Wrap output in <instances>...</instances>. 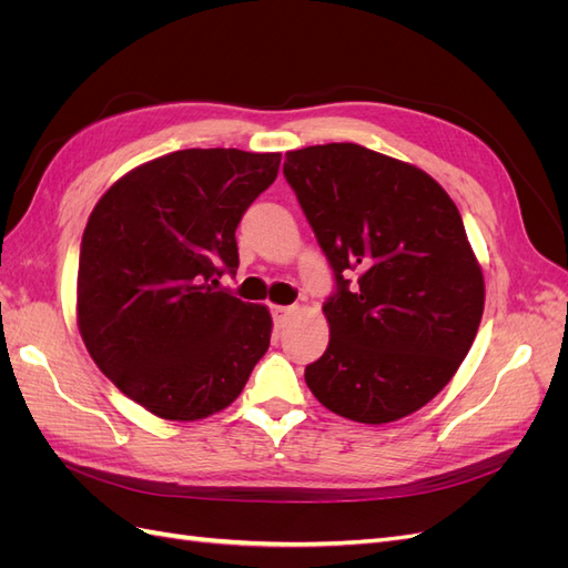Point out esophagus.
<instances>
[{
  "instance_id": "1",
  "label": "esophagus",
  "mask_w": 568,
  "mask_h": 568,
  "mask_svg": "<svg viewBox=\"0 0 568 568\" xmlns=\"http://www.w3.org/2000/svg\"><path fill=\"white\" fill-rule=\"evenodd\" d=\"M296 313V307L294 305H272V317H274V324L280 326H286V322L291 320V315Z\"/></svg>"
}]
</instances>
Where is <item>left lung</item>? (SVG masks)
Returning a JSON list of instances; mask_svg holds the SVG:
<instances>
[{
    "label": "left lung",
    "mask_w": 568,
    "mask_h": 568,
    "mask_svg": "<svg viewBox=\"0 0 568 568\" xmlns=\"http://www.w3.org/2000/svg\"><path fill=\"white\" fill-rule=\"evenodd\" d=\"M284 175L336 277L307 388L359 424L412 415L448 386L484 315V270L455 201L417 165L351 142L288 151Z\"/></svg>",
    "instance_id": "obj_1"
}]
</instances>
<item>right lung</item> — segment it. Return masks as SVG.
I'll return each instance as SVG.
<instances>
[{"mask_svg": "<svg viewBox=\"0 0 568 568\" xmlns=\"http://www.w3.org/2000/svg\"><path fill=\"white\" fill-rule=\"evenodd\" d=\"M280 163L282 153L173 151L130 170L94 205L78 329L97 367L151 415H215L267 353V307L213 286L239 267L236 225Z\"/></svg>", "mask_w": 568, "mask_h": 568, "instance_id": "1", "label": "right lung"}]
</instances>
